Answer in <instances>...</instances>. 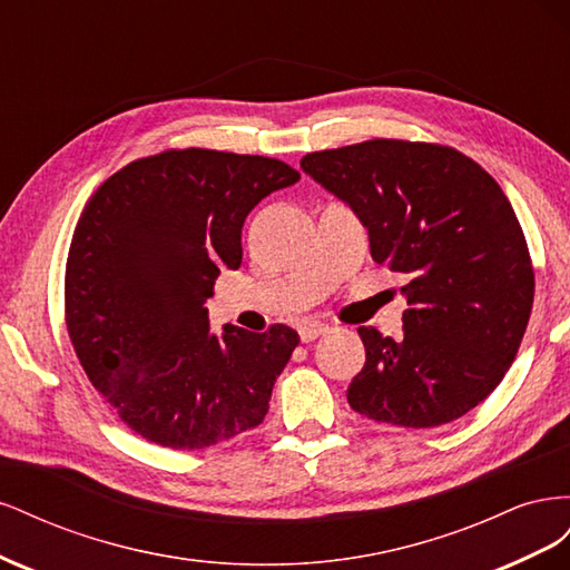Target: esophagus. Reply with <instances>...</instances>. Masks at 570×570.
Returning <instances> with one entry per match:
<instances>
[{
	"label": "esophagus",
	"mask_w": 570,
	"mask_h": 570,
	"mask_svg": "<svg viewBox=\"0 0 570 570\" xmlns=\"http://www.w3.org/2000/svg\"><path fill=\"white\" fill-rule=\"evenodd\" d=\"M327 331H331V327H327L325 323H318V321H304V323L299 325V340H302V342H312V340H316V337L325 335Z\"/></svg>",
	"instance_id": "obj_1"
}]
</instances>
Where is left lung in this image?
<instances>
[{
	"mask_svg": "<svg viewBox=\"0 0 570 570\" xmlns=\"http://www.w3.org/2000/svg\"><path fill=\"white\" fill-rule=\"evenodd\" d=\"M299 166L356 214L373 262L406 278L404 337L358 327L366 364L350 406L402 428L461 419L502 383L532 308L530 254L502 187L461 151L425 142L368 140Z\"/></svg>",
	"mask_w": 570,
	"mask_h": 570,
	"instance_id": "8db88e82",
	"label": "left lung"
}]
</instances>
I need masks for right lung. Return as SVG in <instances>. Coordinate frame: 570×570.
Here are the masks:
<instances>
[{
  "mask_svg": "<svg viewBox=\"0 0 570 570\" xmlns=\"http://www.w3.org/2000/svg\"><path fill=\"white\" fill-rule=\"evenodd\" d=\"M297 180L278 159L193 147L132 161L90 197L68 252L66 325L137 435L204 450L264 421L299 335L230 323L218 335L204 304L243 262L249 212Z\"/></svg>",
  "mask_w": 570,
  "mask_h": 570,
  "instance_id": "1",
  "label": "right lung"
}]
</instances>
